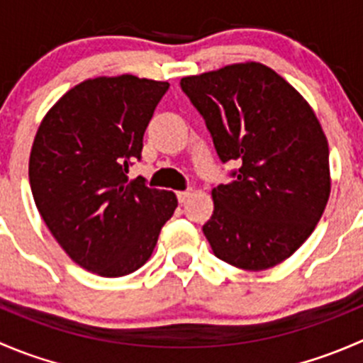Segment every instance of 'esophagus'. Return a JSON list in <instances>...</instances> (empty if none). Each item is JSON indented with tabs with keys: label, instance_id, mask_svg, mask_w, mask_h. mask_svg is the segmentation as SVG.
Returning a JSON list of instances; mask_svg holds the SVG:
<instances>
[{
	"label": "esophagus",
	"instance_id": "obj_1",
	"mask_svg": "<svg viewBox=\"0 0 363 363\" xmlns=\"http://www.w3.org/2000/svg\"><path fill=\"white\" fill-rule=\"evenodd\" d=\"M189 199H191V191H179V193H177V200H179V203L188 202Z\"/></svg>",
	"mask_w": 363,
	"mask_h": 363
}]
</instances>
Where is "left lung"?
<instances>
[{"label": "left lung", "instance_id": "1", "mask_svg": "<svg viewBox=\"0 0 363 363\" xmlns=\"http://www.w3.org/2000/svg\"><path fill=\"white\" fill-rule=\"evenodd\" d=\"M233 181L212 189L203 225L212 251L244 270L290 258L313 233L330 196L328 142L311 105L262 63L181 79Z\"/></svg>", "mask_w": 363, "mask_h": 363}]
</instances>
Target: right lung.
Here are the masks:
<instances>
[{
	"mask_svg": "<svg viewBox=\"0 0 363 363\" xmlns=\"http://www.w3.org/2000/svg\"><path fill=\"white\" fill-rule=\"evenodd\" d=\"M168 82L135 75L77 84L43 117L29 184L47 228L77 265L104 277L140 269L177 196L128 179Z\"/></svg>",
	"mask_w": 363,
	"mask_h": 363,
	"instance_id": "right-lung-1",
	"label": "right lung"
}]
</instances>
